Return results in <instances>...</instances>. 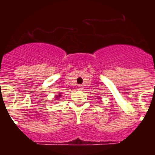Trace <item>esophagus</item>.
Masks as SVG:
<instances>
[{"instance_id":"34e87169","label":"esophagus","mask_w":155,"mask_h":155,"mask_svg":"<svg viewBox=\"0 0 155 155\" xmlns=\"http://www.w3.org/2000/svg\"><path fill=\"white\" fill-rule=\"evenodd\" d=\"M78 90H83V86L78 85Z\"/></svg>"}]
</instances>
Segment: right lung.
<instances>
[{"label":"right lung","instance_id":"1","mask_svg":"<svg viewBox=\"0 0 155 155\" xmlns=\"http://www.w3.org/2000/svg\"><path fill=\"white\" fill-rule=\"evenodd\" d=\"M60 97H61V93H59L58 96H56V98H60Z\"/></svg>","mask_w":155,"mask_h":155}]
</instances>
